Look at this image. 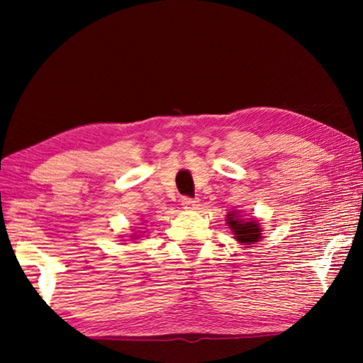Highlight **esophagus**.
Listing matches in <instances>:
<instances>
[{"instance_id": "esophagus-1", "label": "esophagus", "mask_w": 363, "mask_h": 363, "mask_svg": "<svg viewBox=\"0 0 363 363\" xmlns=\"http://www.w3.org/2000/svg\"><path fill=\"white\" fill-rule=\"evenodd\" d=\"M182 206L186 210H195L199 206V200L196 199H190V196H182Z\"/></svg>"}]
</instances>
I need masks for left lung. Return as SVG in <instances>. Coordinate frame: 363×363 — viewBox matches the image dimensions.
Instances as JSON below:
<instances>
[{
	"label": "left lung",
	"instance_id": "left-lung-1",
	"mask_svg": "<svg viewBox=\"0 0 363 363\" xmlns=\"http://www.w3.org/2000/svg\"><path fill=\"white\" fill-rule=\"evenodd\" d=\"M227 225L229 229L233 232V238L238 243L247 245L250 248V245H255L256 242H259L262 238V230L261 225L253 218H247L243 219L240 216V211H230L227 214Z\"/></svg>",
	"mask_w": 363,
	"mask_h": 363
}]
</instances>
